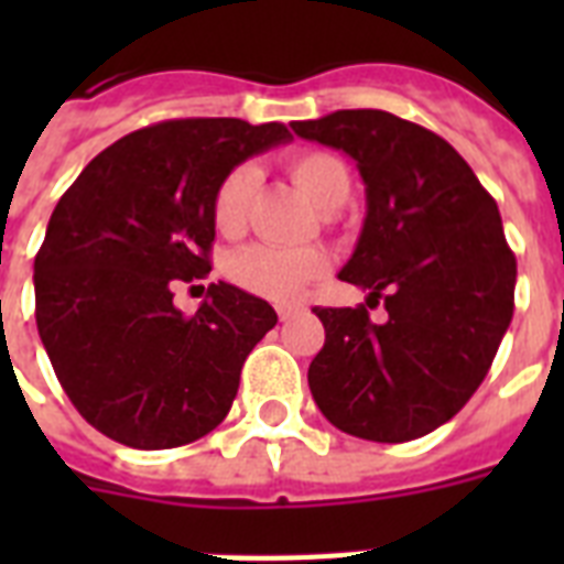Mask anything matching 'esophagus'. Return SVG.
I'll return each instance as SVG.
<instances>
[{"mask_svg": "<svg viewBox=\"0 0 564 564\" xmlns=\"http://www.w3.org/2000/svg\"><path fill=\"white\" fill-rule=\"evenodd\" d=\"M299 313H301L299 304H281V307H278V316H281V322H290V318L299 316Z\"/></svg>", "mask_w": 564, "mask_h": 564, "instance_id": "34e87169", "label": "esophagus"}]
</instances>
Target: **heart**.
Wrapping results in <instances>:
<instances>
[{
  "instance_id": "1",
  "label": "heart",
  "mask_w": 564,
  "mask_h": 564,
  "mask_svg": "<svg viewBox=\"0 0 564 564\" xmlns=\"http://www.w3.org/2000/svg\"><path fill=\"white\" fill-rule=\"evenodd\" d=\"M292 181L299 184L322 210H339L351 193V175L336 154L299 152L286 161ZM260 184V172L251 163H239L219 181L213 195V221L221 234H239L248 219V207ZM327 269L322 248H278L248 246L230 257L228 272L242 290L263 295L269 301L295 299L304 283Z\"/></svg>"
}]
</instances>
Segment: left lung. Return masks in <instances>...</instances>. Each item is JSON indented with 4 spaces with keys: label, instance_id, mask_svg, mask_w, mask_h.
I'll use <instances>...</instances> for the list:
<instances>
[{
    "label": "left lung",
    "instance_id": "left-lung-1",
    "mask_svg": "<svg viewBox=\"0 0 564 564\" xmlns=\"http://www.w3.org/2000/svg\"><path fill=\"white\" fill-rule=\"evenodd\" d=\"M292 131L357 163L366 219L339 281L386 307L383 325L366 307H313L325 325L313 401L357 438L427 436L477 392L512 322L516 254L498 204L454 145L386 110H336Z\"/></svg>",
    "mask_w": 564,
    "mask_h": 564
}]
</instances>
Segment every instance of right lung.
<instances>
[{
  "mask_svg": "<svg viewBox=\"0 0 564 564\" xmlns=\"http://www.w3.org/2000/svg\"><path fill=\"white\" fill-rule=\"evenodd\" d=\"M286 126L172 119L96 154L61 195L34 257V316L75 410L119 445H189L228 415L272 304L219 281L195 316L172 299L210 272L213 195Z\"/></svg>",
  "mask_w": 564,
  "mask_h": 564,
  "instance_id": "1",
  "label": "right lung"
}]
</instances>
